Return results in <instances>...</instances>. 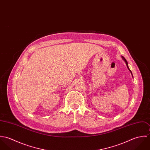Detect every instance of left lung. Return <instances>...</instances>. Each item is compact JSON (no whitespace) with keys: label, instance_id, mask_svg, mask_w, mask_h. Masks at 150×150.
Here are the masks:
<instances>
[{"label":"left lung","instance_id":"obj_1","mask_svg":"<svg viewBox=\"0 0 150 150\" xmlns=\"http://www.w3.org/2000/svg\"><path fill=\"white\" fill-rule=\"evenodd\" d=\"M122 59L124 60V61L125 62V63H126V64H127V67H128V69H129V70L130 71V73H131V74H132V71H131V70L129 69V68L128 65V62H127V60L125 59V58H124V57H122ZM132 76H133V75H132Z\"/></svg>","mask_w":150,"mask_h":150}]
</instances>
